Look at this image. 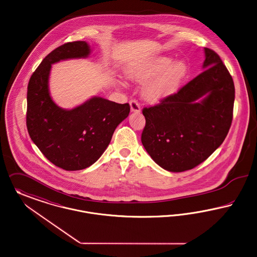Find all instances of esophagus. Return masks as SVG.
Listing matches in <instances>:
<instances>
[{
	"label": "esophagus",
	"mask_w": 257,
	"mask_h": 257,
	"mask_svg": "<svg viewBox=\"0 0 257 257\" xmlns=\"http://www.w3.org/2000/svg\"><path fill=\"white\" fill-rule=\"evenodd\" d=\"M130 104H131V110L132 112H135V113H138L140 112L141 107H140V104L138 103V101L136 99H132L130 101Z\"/></svg>",
	"instance_id": "esophagus-1"
}]
</instances>
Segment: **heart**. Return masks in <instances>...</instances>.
I'll list each match as a JSON object with an SVG mask.
<instances>
[{
  "mask_svg": "<svg viewBox=\"0 0 257 257\" xmlns=\"http://www.w3.org/2000/svg\"><path fill=\"white\" fill-rule=\"evenodd\" d=\"M168 57H161L148 64L137 66L127 71V75L135 81H148L144 86L143 96L152 102H157L172 95L187 73V66L182 61L171 64Z\"/></svg>",
  "mask_w": 257,
  "mask_h": 257,
  "instance_id": "b5f03b06",
  "label": "heart"
}]
</instances>
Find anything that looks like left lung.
I'll return each mask as SVG.
<instances>
[{"label": "left lung", "mask_w": 257, "mask_h": 257, "mask_svg": "<svg viewBox=\"0 0 257 257\" xmlns=\"http://www.w3.org/2000/svg\"><path fill=\"white\" fill-rule=\"evenodd\" d=\"M204 51L205 70L176 94L142 110L146 119L142 144L154 162L170 172L189 170L206 161L231 126L234 82L220 57L210 48Z\"/></svg>", "instance_id": "1"}]
</instances>
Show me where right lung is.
<instances>
[{
  "instance_id": "1",
  "label": "right lung",
  "mask_w": 257,
  "mask_h": 257,
  "mask_svg": "<svg viewBox=\"0 0 257 257\" xmlns=\"http://www.w3.org/2000/svg\"><path fill=\"white\" fill-rule=\"evenodd\" d=\"M90 54L86 41L65 43L47 55L28 84V133L44 157L68 171L95 163L111 141L117 125L131 111L128 103H116L94 96L75 108L66 110L52 100L48 79L51 65Z\"/></svg>"
}]
</instances>
